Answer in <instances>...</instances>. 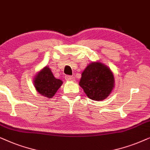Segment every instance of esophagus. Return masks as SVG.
Segmentation results:
<instances>
[{
	"label": "esophagus",
	"instance_id": "obj_1",
	"mask_svg": "<svg viewBox=\"0 0 150 150\" xmlns=\"http://www.w3.org/2000/svg\"><path fill=\"white\" fill-rule=\"evenodd\" d=\"M65 79H66V80L70 81H75V77L73 76H70V75H67V76L65 77Z\"/></svg>",
	"mask_w": 150,
	"mask_h": 150
}]
</instances>
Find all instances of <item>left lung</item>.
<instances>
[{"mask_svg": "<svg viewBox=\"0 0 150 150\" xmlns=\"http://www.w3.org/2000/svg\"><path fill=\"white\" fill-rule=\"evenodd\" d=\"M79 85L89 99L102 101L115 88V77L110 69L100 62H92L81 73Z\"/></svg>", "mask_w": 150, "mask_h": 150, "instance_id": "1", "label": "left lung"}]
</instances>
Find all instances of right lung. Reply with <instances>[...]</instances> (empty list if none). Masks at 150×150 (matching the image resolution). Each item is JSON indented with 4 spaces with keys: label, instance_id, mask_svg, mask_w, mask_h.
<instances>
[{
    "label": "right lung",
    "instance_id": "right-lung-1",
    "mask_svg": "<svg viewBox=\"0 0 150 150\" xmlns=\"http://www.w3.org/2000/svg\"><path fill=\"white\" fill-rule=\"evenodd\" d=\"M62 83L61 79L55 78L47 66L38 72L33 79V84L38 93L50 99L55 95Z\"/></svg>",
    "mask_w": 150,
    "mask_h": 150
}]
</instances>
